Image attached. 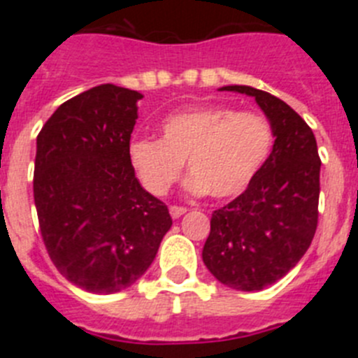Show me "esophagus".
<instances>
[{"label": "esophagus", "mask_w": 358, "mask_h": 358, "mask_svg": "<svg viewBox=\"0 0 358 358\" xmlns=\"http://www.w3.org/2000/svg\"><path fill=\"white\" fill-rule=\"evenodd\" d=\"M186 208L185 206H170V215H172V218H179L181 215L186 213Z\"/></svg>", "instance_id": "obj_1"}]
</instances>
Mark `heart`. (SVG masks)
<instances>
[{"label": "heart", "mask_w": 358, "mask_h": 358, "mask_svg": "<svg viewBox=\"0 0 358 358\" xmlns=\"http://www.w3.org/2000/svg\"><path fill=\"white\" fill-rule=\"evenodd\" d=\"M161 140L136 138L129 161L140 182L152 195L163 197L188 164L186 189L210 192L213 199L243 194L264 170L274 148V129L255 110L233 106H202L166 116Z\"/></svg>", "instance_id": "1"}]
</instances>
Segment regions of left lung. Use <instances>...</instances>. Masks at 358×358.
Returning a JSON list of instances; mask_svg holds the SVG:
<instances>
[{
	"instance_id": "obj_1",
	"label": "left lung",
	"mask_w": 358,
	"mask_h": 358,
	"mask_svg": "<svg viewBox=\"0 0 358 358\" xmlns=\"http://www.w3.org/2000/svg\"><path fill=\"white\" fill-rule=\"evenodd\" d=\"M220 91L255 96L274 129V148L252 185L211 215L202 262L220 283L262 290L303 258L317 229L321 159L312 129L283 100L251 85Z\"/></svg>"
}]
</instances>
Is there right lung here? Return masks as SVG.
<instances>
[{
  "label": "right lung",
  "instance_id": "add662e5",
  "mask_svg": "<svg viewBox=\"0 0 358 358\" xmlns=\"http://www.w3.org/2000/svg\"><path fill=\"white\" fill-rule=\"evenodd\" d=\"M141 98L96 85L62 103L37 136L41 236L57 271L87 292L115 294L140 280L172 226L129 161Z\"/></svg>",
  "mask_w": 358,
  "mask_h": 358
}]
</instances>
